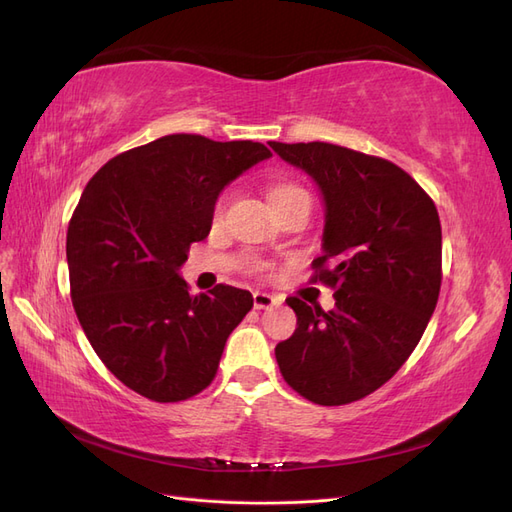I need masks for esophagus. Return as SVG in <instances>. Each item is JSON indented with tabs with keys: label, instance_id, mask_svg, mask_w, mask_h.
I'll return each instance as SVG.
<instances>
[{
	"label": "esophagus",
	"instance_id": "esophagus-1",
	"mask_svg": "<svg viewBox=\"0 0 512 512\" xmlns=\"http://www.w3.org/2000/svg\"><path fill=\"white\" fill-rule=\"evenodd\" d=\"M277 305H282V297H275V294L260 292V290L254 292V307L256 309H271Z\"/></svg>",
	"mask_w": 512,
	"mask_h": 512
}]
</instances>
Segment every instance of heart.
Wrapping results in <instances>:
<instances>
[{"label":"heart","mask_w":512,"mask_h":512,"mask_svg":"<svg viewBox=\"0 0 512 512\" xmlns=\"http://www.w3.org/2000/svg\"><path fill=\"white\" fill-rule=\"evenodd\" d=\"M299 196H309V194L303 188H299V185H294V183H277V185H273L271 194H269L273 207H280V205L288 203V200L299 198ZM226 200H228V194H222L218 200H215V205H213V220L215 222H218L222 215H224Z\"/></svg>","instance_id":"1"}]
</instances>
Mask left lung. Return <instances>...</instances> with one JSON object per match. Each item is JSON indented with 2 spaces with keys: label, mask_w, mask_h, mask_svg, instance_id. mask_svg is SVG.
I'll list each match as a JSON object with an SVG mask.
<instances>
[{
  "label": "left lung",
  "mask_w": 512,
  "mask_h": 512,
  "mask_svg": "<svg viewBox=\"0 0 512 512\" xmlns=\"http://www.w3.org/2000/svg\"><path fill=\"white\" fill-rule=\"evenodd\" d=\"M322 192V256L314 275L335 290L324 312L286 303L297 329L275 346L288 386L318 406H344L389 382L421 342L442 284V228L429 194L404 168L331 143H269Z\"/></svg>",
  "instance_id": "1"
}]
</instances>
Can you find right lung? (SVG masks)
<instances>
[{"mask_svg":"<svg viewBox=\"0 0 512 512\" xmlns=\"http://www.w3.org/2000/svg\"><path fill=\"white\" fill-rule=\"evenodd\" d=\"M267 158L262 143L168 134L108 160L83 190L66 237L72 305L91 348L138 395L173 404L218 374L254 299L226 284L192 297L179 269L209 235L224 185Z\"/></svg>","mask_w":512,"mask_h":512,"instance_id":"obj_1","label":"right lung"}]
</instances>
